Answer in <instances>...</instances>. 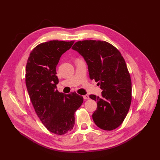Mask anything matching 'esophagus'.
<instances>
[{
	"label": "esophagus",
	"mask_w": 160,
	"mask_h": 160,
	"mask_svg": "<svg viewBox=\"0 0 160 160\" xmlns=\"http://www.w3.org/2000/svg\"><path fill=\"white\" fill-rule=\"evenodd\" d=\"M82 97H83V98H84V100H88V99H89V96L87 95V94L84 95Z\"/></svg>",
	"instance_id": "34e87169"
}]
</instances>
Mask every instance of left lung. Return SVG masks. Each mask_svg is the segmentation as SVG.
I'll use <instances>...</instances> for the list:
<instances>
[{
	"label": "left lung",
	"mask_w": 160,
	"mask_h": 160,
	"mask_svg": "<svg viewBox=\"0 0 160 160\" xmlns=\"http://www.w3.org/2000/svg\"><path fill=\"white\" fill-rule=\"evenodd\" d=\"M72 49L85 59L90 79L103 90L101 97L89 96L97 102L94 123L103 130H115L123 122L132 102L131 78L123 57L113 45L100 40L79 41Z\"/></svg>",
	"instance_id": "1"
}]
</instances>
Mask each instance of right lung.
<instances>
[{
  "label": "right lung",
  "instance_id": "obj_1",
  "mask_svg": "<svg viewBox=\"0 0 160 160\" xmlns=\"http://www.w3.org/2000/svg\"><path fill=\"white\" fill-rule=\"evenodd\" d=\"M73 43L51 40L40 43L30 52L26 66V86L34 110L45 128L57 135L72 130L75 112L83 102V98L75 92L64 94L57 90L56 67Z\"/></svg>",
  "mask_w": 160,
  "mask_h": 160
}]
</instances>
